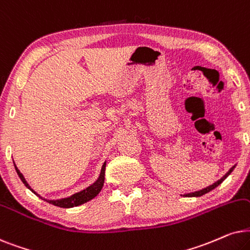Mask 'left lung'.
Masks as SVG:
<instances>
[{"label": "left lung", "instance_id": "8db88e82", "mask_svg": "<svg viewBox=\"0 0 250 250\" xmlns=\"http://www.w3.org/2000/svg\"><path fill=\"white\" fill-rule=\"evenodd\" d=\"M234 167L235 166H233V167H232L231 169H229V170L226 172V174L223 176V177L219 179V181H217L216 183H214V184L212 185H210V186H208V188H204V189H200V191H197V192H193V193H188V194H184V197H201V195H204V194H206V193H208V192H210L211 189H214L215 188H217V186L221 184V183L224 181V179L228 177V176L231 174L232 171H233V169H234Z\"/></svg>", "mask_w": 250, "mask_h": 250}]
</instances>
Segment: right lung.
I'll use <instances>...</instances> for the list:
<instances>
[{"label":"right lung","mask_w":250,"mask_h":250,"mask_svg":"<svg viewBox=\"0 0 250 250\" xmlns=\"http://www.w3.org/2000/svg\"><path fill=\"white\" fill-rule=\"evenodd\" d=\"M105 167H106V162H105L104 165H103L101 175H99L98 179L94 183V184L89 186V188H86L85 189H83V191H81V192L75 193V194H73L72 197L65 198V199H61V200H46V199L41 198L38 194V193H35L31 188V186L27 184V182H26V179L24 178V176H22V174L18 170V168H17V167H16V171H17V174H18L19 178L21 179V182L26 185V188H28L33 193H34V194L39 195V197L41 198V199H43V200H44V201L49 202V204H51L53 206H57V207H61V208H72V207H76V206H80V205H82V204H85V202L90 201L91 199H94L96 195H97L98 193L101 192V189L103 188V185H104Z\"/></svg>","instance_id":"1"}]
</instances>
